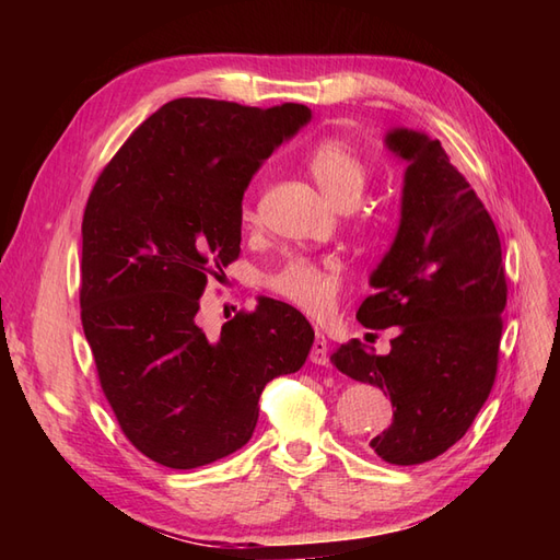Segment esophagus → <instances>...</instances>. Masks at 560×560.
Segmentation results:
<instances>
[{
	"instance_id": "1",
	"label": "esophagus",
	"mask_w": 560,
	"mask_h": 560,
	"mask_svg": "<svg viewBox=\"0 0 560 560\" xmlns=\"http://www.w3.org/2000/svg\"><path fill=\"white\" fill-rule=\"evenodd\" d=\"M311 362L313 364H327L329 362V343L325 334H317L313 348H311Z\"/></svg>"
}]
</instances>
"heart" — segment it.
Segmentation results:
<instances>
[{
    "label": "heart",
    "instance_id": "heart-1",
    "mask_svg": "<svg viewBox=\"0 0 560 560\" xmlns=\"http://www.w3.org/2000/svg\"><path fill=\"white\" fill-rule=\"evenodd\" d=\"M306 167L315 184L336 206H350L366 184V167L343 140H319L306 154ZM257 212L249 200L241 206L243 226H252ZM266 287L282 301L311 317H325L341 292V264L331 257H292L266 278Z\"/></svg>",
    "mask_w": 560,
    "mask_h": 560
}]
</instances>
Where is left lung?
<instances>
[{
  "mask_svg": "<svg viewBox=\"0 0 560 560\" xmlns=\"http://www.w3.org/2000/svg\"><path fill=\"white\" fill-rule=\"evenodd\" d=\"M385 142L409 161L401 222L358 319L399 334L387 354L352 338L331 362L393 401V425L371 439V451L420 465L460 442L493 389L506 276L493 219L442 142L404 128Z\"/></svg>",
  "mask_w": 560,
  "mask_h": 560,
  "instance_id": "left-lung-1",
  "label": "left lung"
}]
</instances>
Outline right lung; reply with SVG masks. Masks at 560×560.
I'll list each match as a JSON object with an SVG mask.
<instances>
[{
    "label": "right lung",
    "instance_id": "1",
    "mask_svg": "<svg viewBox=\"0 0 560 560\" xmlns=\"http://www.w3.org/2000/svg\"><path fill=\"white\" fill-rule=\"evenodd\" d=\"M306 105L177 97L130 132L100 173L81 224V325L128 442L171 469L238 451L268 381L306 362L315 331L261 299L210 338L196 313L208 278L241 254L243 194Z\"/></svg>",
    "mask_w": 560,
    "mask_h": 560
}]
</instances>
